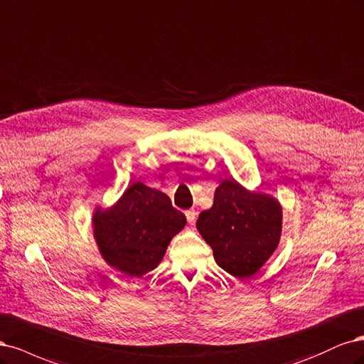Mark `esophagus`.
Returning <instances> with one entry per match:
<instances>
[{
	"label": "esophagus",
	"mask_w": 364,
	"mask_h": 364,
	"mask_svg": "<svg viewBox=\"0 0 364 364\" xmlns=\"http://www.w3.org/2000/svg\"><path fill=\"white\" fill-rule=\"evenodd\" d=\"M186 219H187V222H189L191 225H193L195 224V219H196V212H195V210H187V212H186Z\"/></svg>",
	"instance_id": "1"
}]
</instances>
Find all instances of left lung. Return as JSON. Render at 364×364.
<instances>
[{
    "mask_svg": "<svg viewBox=\"0 0 364 364\" xmlns=\"http://www.w3.org/2000/svg\"><path fill=\"white\" fill-rule=\"evenodd\" d=\"M281 224L283 208L278 199L225 180L216 187L212 208L199 215L196 228L212 246L216 263L230 275L245 279L277 250Z\"/></svg>",
    "mask_w": 364,
    "mask_h": 364,
    "instance_id": "obj_1",
    "label": "left lung"
}]
</instances>
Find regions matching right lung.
Returning <instances> with one entry per match:
<instances>
[{"mask_svg":"<svg viewBox=\"0 0 364 364\" xmlns=\"http://www.w3.org/2000/svg\"><path fill=\"white\" fill-rule=\"evenodd\" d=\"M93 237L102 259L128 277H142L159 266L171 239L186 225L166 193L133 183L110 208H95Z\"/></svg>","mask_w":364,"mask_h":364,"instance_id":"right-lung-1","label":"right lung"}]
</instances>
